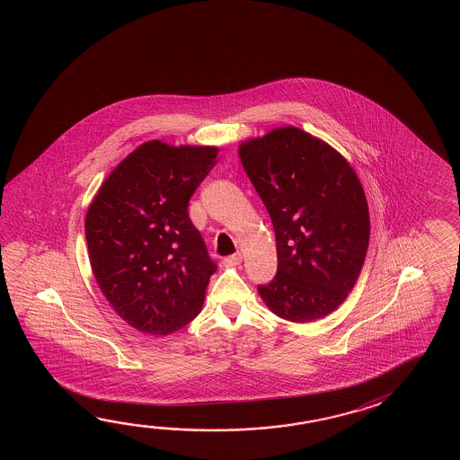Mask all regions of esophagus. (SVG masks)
I'll return each mask as SVG.
<instances>
[{
  "mask_svg": "<svg viewBox=\"0 0 460 460\" xmlns=\"http://www.w3.org/2000/svg\"><path fill=\"white\" fill-rule=\"evenodd\" d=\"M241 262H243V255L241 253H234V255L226 257L225 261H223V265L229 269V267H235V265H239Z\"/></svg>",
  "mask_w": 460,
  "mask_h": 460,
  "instance_id": "esophagus-1",
  "label": "esophagus"
}]
</instances>
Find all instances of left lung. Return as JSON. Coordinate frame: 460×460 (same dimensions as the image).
<instances>
[{"label": "left lung", "instance_id": "1", "mask_svg": "<svg viewBox=\"0 0 460 460\" xmlns=\"http://www.w3.org/2000/svg\"><path fill=\"white\" fill-rule=\"evenodd\" d=\"M272 217L279 269L259 295L291 323L324 318L346 300L366 261L370 219L360 180L338 150L285 126L239 146Z\"/></svg>", "mask_w": 460, "mask_h": 460}]
</instances>
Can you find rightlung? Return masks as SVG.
Returning a JSON list of instances; mask_svg holds the SVG:
<instances>
[{"label":"right lung","instance_id":"1","mask_svg":"<svg viewBox=\"0 0 460 460\" xmlns=\"http://www.w3.org/2000/svg\"><path fill=\"white\" fill-rule=\"evenodd\" d=\"M217 147L144 142L98 190L84 217L94 279L113 310L144 334L197 318L216 263L188 216Z\"/></svg>","mask_w":460,"mask_h":460}]
</instances>
